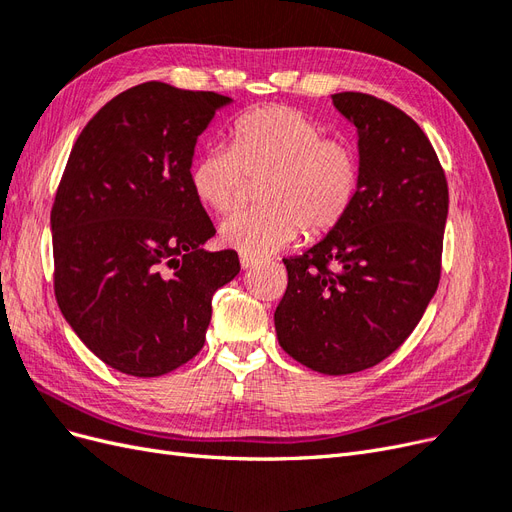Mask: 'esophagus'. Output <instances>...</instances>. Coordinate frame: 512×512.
I'll return each mask as SVG.
<instances>
[{"mask_svg": "<svg viewBox=\"0 0 512 512\" xmlns=\"http://www.w3.org/2000/svg\"><path fill=\"white\" fill-rule=\"evenodd\" d=\"M258 265V260L256 258H250V256H243L241 254V267L247 271V269H254Z\"/></svg>", "mask_w": 512, "mask_h": 512, "instance_id": "34e87169", "label": "esophagus"}]
</instances>
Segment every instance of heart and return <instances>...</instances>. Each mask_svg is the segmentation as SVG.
Masks as SVG:
<instances>
[{"label":"heart","mask_w":512,"mask_h":512,"mask_svg":"<svg viewBox=\"0 0 512 512\" xmlns=\"http://www.w3.org/2000/svg\"><path fill=\"white\" fill-rule=\"evenodd\" d=\"M252 183L262 207L222 222L220 241L265 258L294 239H320L342 224L361 188V160L346 138L322 136L294 106L271 104L241 115L230 147H209L190 166V188L213 213L239 209Z\"/></svg>","instance_id":"b5f03b06"}]
</instances>
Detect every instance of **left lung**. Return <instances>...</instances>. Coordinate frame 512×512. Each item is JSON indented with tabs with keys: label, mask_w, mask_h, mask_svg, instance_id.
I'll return each mask as SVG.
<instances>
[{
	"label": "left lung",
	"mask_w": 512,
	"mask_h": 512,
	"mask_svg": "<svg viewBox=\"0 0 512 512\" xmlns=\"http://www.w3.org/2000/svg\"><path fill=\"white\" fill-rule=\"evenodd\" d=\"M333 104L359 132V196L320 243L284 258L275 331L294 361L344 376L384 361L423 318L440 282L448 185L429 138L397 106L359 91Z\"/></svg>",
	"instance_id": "8db88e82"
}]
</instances>
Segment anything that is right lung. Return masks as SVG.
I'll return each mask as SVG.
<instances>
[{
    "instance_id": "obj_1",
    "label": "right lung",
    "mask_w": 512,
    "mask_h": 512,
    "mask_svg": "<svg viewBox=\"0 0 512 512\" xmlns=\"http://www.w3.org/2000/svg\"><path fill=\"white\" fill-rule=\"evenodd\" d=\"M230 98L136 85L76 138L51 209L55 299L81 342L121 374L156 378L205 346L213 292L241 271L205 252L213 222L190 188L198 136Z\"/></svg>"
}]
</instances>
